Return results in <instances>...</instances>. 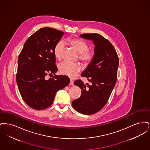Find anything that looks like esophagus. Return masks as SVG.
<instances>
[{
    "instance_id": "1",
    "label": "esophagus",
    "mask_w": 150,
    "mask_h": 150,
    "mask_svg": "<svg viewBox=\"0 0 150 150\" xmlns=\"http://www.w3.org/2000/svg\"><path fill=\"white\" fill-rule=\"evenodd\" d=\"M70 84L71 86H74V81L72 80L71 79L70 80Z\"/></svg>"
}]
</instances>
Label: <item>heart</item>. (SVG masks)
<instances>
[{
    "mask_svg": "<svg viewBox=\"0 0 150 150\" xmlns=\"http://www.w3.org/2000/svg\"><path fill=\"white\" fill-rule=\"evenodd\" d=\"M72 47L79 53V59L84 64H89L95 55V52L93 49H89V45L82 39L73 38L69 40ZM65 48V43L62 40L58 41L54 46V54L56 58H61ZM59 72L70 78H75L79 73L81 67L78 63H71L64 61L58 65Z\"/></svg>",
    "mask_w": 150,
    "mask_h": 150,
    "instance_id": "heart-1",
    "label": "heart"
}]
</instances>
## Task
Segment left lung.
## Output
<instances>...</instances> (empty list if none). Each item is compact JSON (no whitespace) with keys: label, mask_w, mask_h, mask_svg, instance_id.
<instances>
[{"label":"left lung","mask_w":150,"mask_h":150,"mask_svg":"<svg viewBox=\"0 0 150 150\" xmlns=\"http://www.w3.org/2000/svg\"><path fill=\"white\" fill-rule=\"evenodd\" d=\"M80 37L93 40L95 55L81 75L91 85L84 84L80 79L75 81L81 94L72 105L79 113L88 115L97 112L107 103L116 82L119 57L111 43L100 34H82Z\"/></svg>","instance_id":"8db88e82"}]
</instances>
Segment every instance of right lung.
<instances>
[{
	"mask_svg": "<svg viewBox=\"0 0 150 150\" xmlns=\"http://www.w3.org/2000/svg\"><path fill=\"white\" fill-rule=\"evenodd\" d=\"M64 34L50 28L38 30L30 36L18 58L16 81L22 98L30 107L41 110L52 104L57 91L70 83L65 75H47L57 72L54 48Z\"/></svg>",
	"mask_w": 150,
	"mask_h": 150,
	"instance_id": "right-lung-1",
	"label": "right lung"
}]
</instances>
